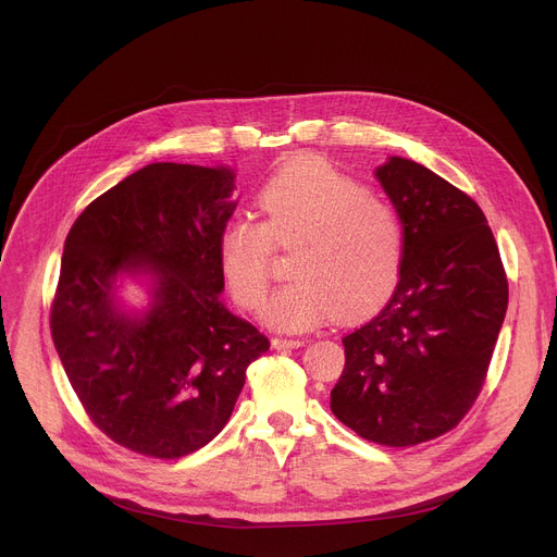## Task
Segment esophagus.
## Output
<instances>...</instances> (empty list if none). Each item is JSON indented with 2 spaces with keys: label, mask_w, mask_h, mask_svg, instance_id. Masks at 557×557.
I'll return each mask as SVG.
<instances>
[{
  "label": "esophagus",
  "mask_w": 557,
  "mask_h": 557,
  "mask_svg": "<svg viewBox=\"0 0 557 557\" xmlns=\"http://www.w3.org/2000/svg\"><path fill=\"white\" fill-rule=\"evenodd\" d=\"M299 346H304V339H284V337L273 339V348H277V350H288V348H299Z\"/></svg>",
  "instance_id": "34e87169"
}]
</instances>
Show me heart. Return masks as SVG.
I'll return each mask as SVG.
<instances>
[{"label": "heart", "mask_w": 557, "mask_h": 557, "mask_svg": "<svg viewBox=\"0 0 557 557\" xmlns=\"http://www.w3.org/2000/svg\"><path fill=\"white\" fill-rule=\"evenodd\" d=\"M262 224L235 218L218 240L222 277L245 308H258L269 288L275 247H297L293 277L262 308V320L301 333L337 314L355 320L376 310L394 290L404 264V224L387 202L320 158L282 168L260 194Z\"/></svg>", "instance_id": "b5f03b06"}]
</instances>
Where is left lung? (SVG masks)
<instances>
[{
	"instance_id": "obj_1",
	"label": "left lung",
	"mask_w": 557,
	"mask_h": 557,
	"mask_svg": "<svg viewBox=\"0 0 557 557\" xmlns=\"http://www.w3.org/2000/svg\"><path fill=\"white\" fill-rule=\"evenodd\" d=\"M404 224V264L385 308L342 339L333 414L387 447L458 425L479 396L509 286L487 218L467 194L401 156L374 170Z\"/></svg>"
}]
</instances>
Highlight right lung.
Returning a JSON list of instances; mask_svg holds the SVG:
<instances>
[{"instance_id": "right-lung-1", "label": "right lung", "mask_w": 557, "mask_h": 557, "mask_svg": "<svg viewBox=\"0 0 557 557\" xmlns=\"http://www.w3.org/2000/svg\"><path fill=\"white\" fill-rule=\"evenodd\" d=\"M235 172L151 163L72 224L50 329L97 428L153 458H181L228 421L269 339L220 299L218 240L235 211ZM127 281L146 290L134 307Z\"/></svg>"}]
</instances>
